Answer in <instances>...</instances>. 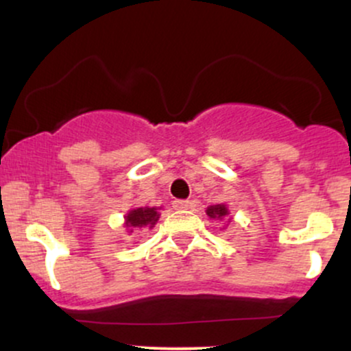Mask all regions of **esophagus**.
I'll use <instances>...</instances> for the list:
<instances>
[{"label": "esophagus", "instance_id": "obj_1", "mask_svg": "<svg viewBox=\"0 0 351 351\" xmlns=\"http://www.w3.org/2000/svg\"><path fill=\"white\" fill-rule=\"evenodd\" d=\"M189 206H191V203H189L188 199H176V201H173V208L180 209V211H183V209H188Z\"/></svg>", "mask_w": 351, "mask_h": 351}]
</instances>
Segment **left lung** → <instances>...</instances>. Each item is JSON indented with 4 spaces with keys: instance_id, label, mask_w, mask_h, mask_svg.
<instances>
[{
    "instance_id": "obj_1",
    "label": "left lung",
    "mask_w": 351,
    "mask_h": 351,
    "mask_svg": "<svg viewBox=\"0 0 351 351\" xmlns=\"http://www.w3.org/2000/svg\"><path fill=\"white\" fill-rule=\"evenodd\" d=\"M206 215H208L209 219H213V221H228V224L231 223V219H232V217H229V208L224 203L208 206L206 208Z\"/></svg>"
}]
</instances>
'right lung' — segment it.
<instances>
[{"mask_svg":"<svg viewBox=\"0 0 351 351\" xmlns=\"http://www.w3.org/2000/svg\"><path fill=\"white\" fill-rule=\"evenodd\" d=\"M160 209L162 206H142V208H132L130 211L125 215L123 228L127 229V232H134L135 229H153L155 228L156 221L160 217Z\"/></svg>","mask_w":351,"mask_h":351,"instance_id":"obj_1","label":"right lung"}]
</instances>
